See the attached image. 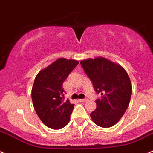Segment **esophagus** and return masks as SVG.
<instances>
[{
    "mask_svg": "<svg viewBox=\"0 0 153 153\" xmlns=\"http://www.w3.org/2000/svg\"><path fill=\"white\" fill-rule=\"evenodd\" d=\"M80 102H87V99L86 98V99H79Z\"/></svg>",
    "mask_w": 153,
    "mask_h": 153,
    "instance_id": "1",
    "label": "esophagus"
}]
</instances>
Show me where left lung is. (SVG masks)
<instances>
[{
    "label": "left lung",
    "instance_id": "1",
    "mask_svg": "<svg viewBox=\"0 0 153 153\" xmlns=\"http://www.w3.org/2000/svg\"><path fill=\"white\" fill-rule=\"evenodd\" d=\"M81 65L94 90L102 95L90 114L92 120L102 128L113 126L129 105L132 87L128 75L122 66L104 57L82 60Z\"/></svg>",
    "mask_w": 153,
    "mask_h": 153
}]
</instances>
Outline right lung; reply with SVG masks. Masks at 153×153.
Listing matches in <instances>:
<instances>
[{
  "label": "right lung",
  "mask_w": 153,
  "mask_h": 153,
  "mask_svg": "<svg viewBox=\"0 0 153 153\" xmlns=\"http://www.w3.org/2000/svg\"><path fill=\"white\" fill-rule=\"evenodd\" d=\"M78 61L59 58L37 74L31 91L37 115L48 128L60 129L69 122L74 108L64 99L63 84Z\"/></svg>",
  "instance_id": "right-lung-1"
}]
</instances>
